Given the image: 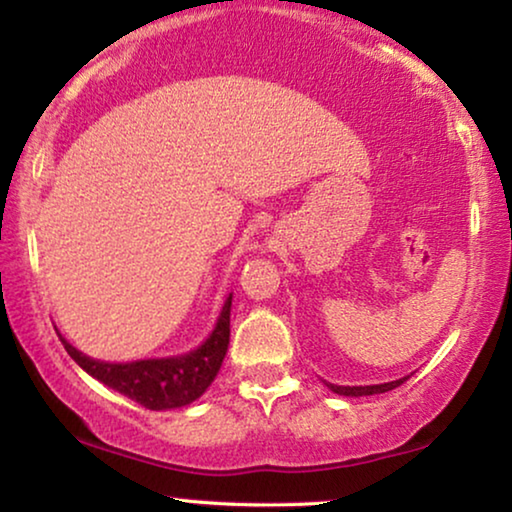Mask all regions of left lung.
<instances>
[{
    "instance_id": "8db88e82",
    "label": "left lung",
    "mask_w": 512,
    "mask_h": 512,
    "mask_svg": "<svg viewBox=\"0 0 512 512\" xmlns=\"http://www.w3.org/2000/svg\"><path fill=\"white\" fill-rule=\"evenodd\" d=\"M403 380L408 378H399V380H392V383H383V385H355V387H345V385H331L327 383V387L331 392L336 394H343V397H369V394H383V392H390L394 387H399Z\"/></svg>"
}]
</instances>
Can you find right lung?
<instances>
[{"mask_svg":"<svg viewBox=\"0 0 512 512\" xmlns=\"http://www.w3.org/2000/svg\"><path fill=\"white\" fill-rule=\"evenodd\" d=\"M229 311H232V294L222 306L211 336L197 350L167 359H141V362L129 364L99 362V359L78 352L62 336L60 341L64 350L69 352V357L85 373H90L99 383L109 385L111 390L125 394L127 399L141 403L143 408H181L197 401L208 390V385L213 383V378L218 376L229 345Z\"/></svg>","mask_w":512,"mask_h":512,"instance_id":"right-lung-1","label":"right lung"}]
</instances>
